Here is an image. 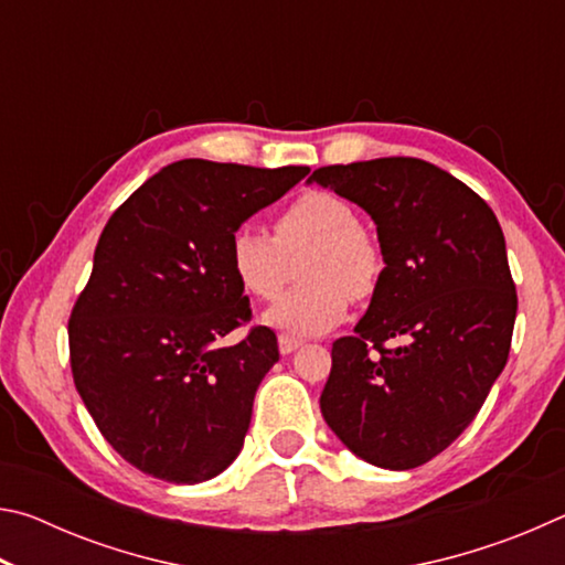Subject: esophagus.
Listing matches in <instances>:
<instances>
[{
	"instance_id": "obj_1",
	"label": "esophagus",
	"mask_w": 565,
	"mask_h": 565,
	"mask_svg": "<svg viewBox=\"0 0 565 565\" xmlns=\"http://www.w3.org/2000/svg\"><path fill=\"white\" fill-rule=\"evenodd\" d=\"M301 343H303L301 339H294V337H286V333H281V337H279V351L286 356V353H294L296 349H299Z\"/></svg>"
}]
</instances>
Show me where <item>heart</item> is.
Returning <instances> with one entry per match:
<instances>
[{"mask_svg":"<svg viewBox=\"0 0 565 565\" xmlns=\"http://www.w3.org/2000/svg\"><path fill=\"white\" fill-rule=\"evenodd\" d=\"M299 258L303 281L264 313L271 329L291 337L337 327L347 319L351 296L369 299L384 271L381 248L361 228L356 209L327 189L303 191L286 204L274 218V238L244 226L228 242L234 279L262 301L281 294Z\"/></svg>","mask_w":565,"mask_h":565,"instance_id":"1","label":"heart"}]
</instances>
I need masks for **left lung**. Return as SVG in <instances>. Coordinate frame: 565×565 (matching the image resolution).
Returning <instances> with one entry per match:
<instances>
[{
  "mask_svg": "<svg viewBox=\"0 0 565 565\" xmlns=\"http://www.w3.org/2000/svg\"><path fill=\"white\" fill-rule=\"evenodd\" d=\"M309 181L374 218L384 271L331 349L321 414L363 461L408 471L451 446L509 361L519 296L491 206L414 157L321 167Z\"/></svg>",
  "mask_w": 565,
  "mask_h": 565,
  "instance_id": "8db88e82",
  "label": "left lung"
}]
</instances>
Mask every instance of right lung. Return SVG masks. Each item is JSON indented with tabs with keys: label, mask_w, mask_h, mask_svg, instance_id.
<instances>
[{
	"label": "right lung",
	"mask_w": 565,
	"mask_h": 565,
	"mask_svg": "<svg viewBox=\"0 0 565 565\" xmlns=\"http://www.w3.org/2000/svg\"><path fill=\"white\" fill-rule=\"evenodd\" d=\"M309 167L174 161L104 226L70 317L74 386L124 461L169 483L222 473L244 446L256 388L279 347L252 327L228 242Z\"/></svg>",
	"instance_id": "add662e5"
}]
</instances>
